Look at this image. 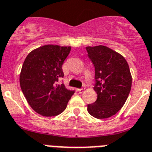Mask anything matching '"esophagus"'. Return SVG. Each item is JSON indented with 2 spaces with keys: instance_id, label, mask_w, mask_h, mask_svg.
<instances>
[{
  "instance_id": "esophagus-1",
  "label": "esophagus",
  "mask_w": 152,
  "mask_h": 152,
  "mask_svg": "<svg viewBox=\"0 0 152 152\" xmlns=\"http://www.w3.org/2000/svg\"><path fill=\"white\" fill-rule=\"evenodd\" d=\"M77 91L79 93H83L85 91V88H78Z\"/></svg>"
}]
</instances>
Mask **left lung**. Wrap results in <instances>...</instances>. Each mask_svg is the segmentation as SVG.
<instances>
[{
    "label": "left lung",
    "instance_id": "1",
    "mask_svg": "<svg viewBox=\"0 0 152 152\" xmlns=\"http://www.w3.org/2000/svg\"><path fill=\"white\" fill-rule=\"evenodd\" d=\"M95 67L94 91L98 98L88 104V113L98 119L115 115L122 108L132 86V75L124 57L104 45L86 47Z\"/></svg>",
    "mask_w": 152,
    "mask_h": 152
}]
</instances>
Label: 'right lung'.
<instances>
[{
  "mask_svg": "<svg viewBox=\"0 0 152 152\" xmlns=\"http://www.w3.org/2000/svg\"><path fill=\"white\" fill-rule=\"evenodd\" d=\"M70 50V46L45 45L32 50L23 62L22 91L30 107L44 117L62 113L74 93L57 83L64 77L62 65Z\"/></svg>",
  "mask_w": 152,
  "mask_h": 152,
  "instance_id": "right-lung-1",
  "label": "right lung"
}]
</instances>
